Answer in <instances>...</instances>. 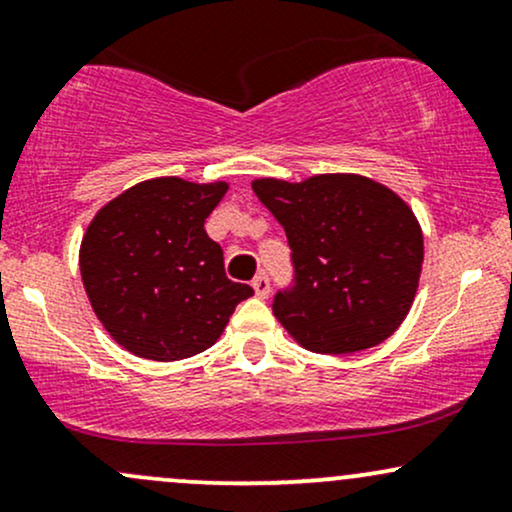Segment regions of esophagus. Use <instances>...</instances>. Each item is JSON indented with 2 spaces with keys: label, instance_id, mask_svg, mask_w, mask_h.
Segmentation results:
<instances>
[{
  "label": "esophagus",
  "instance_id": "1",
  "mask_svg": "<svg viewBox=\"0 0 512 512\" xmlns=\"http://www.w3.org/2000/svg\"><path fill=\"white\" fill-rule=\"evenodd\" d=\"M252 289H255V293L260 298H267L269 296V279H267V274H257L255 279H252Z\"/></svg>",
  "mask_w": 512,
  "mask_h": 512
}]
</instances>
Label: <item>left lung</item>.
Instances as JSON below:
<instances>
[{"instance_id": "obj_1", "label": "left lung", "mask_w": 512, "mask_h": 512, "mask_svg": "<svg viewBox=\"0 0 512 512\" xmlns=\"http://www.w3.org/2000/svg\"><path fill=\"white\" fill-rule=\"evenodd\" d=\"M252 192L289 238L296 276L272 305L284 330L315 354L385 342L407 317L424 264V233L409 204L356 173L260 178Z\"/></svg>"}]
</instances>
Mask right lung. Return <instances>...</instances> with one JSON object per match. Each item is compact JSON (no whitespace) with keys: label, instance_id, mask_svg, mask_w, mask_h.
Segmentation results:
<instances>
[{"label":"right lung","instance_id":"right-lung-1","mask_svg":"<svg viewBox=\"0 0 512 512\" xmlns=\"http://www.w3.org/2000/svg\"><path fill=\"white\" fill-rule=\"evenodd\" d=\"M226 192L221 180H144L88 223L79 250L86 296L110 337L134 356L202 354L255 293L228 279L221 245L204 231Z\"/></svg>","mask_w":512,"mask_h":512}]
</instances>
